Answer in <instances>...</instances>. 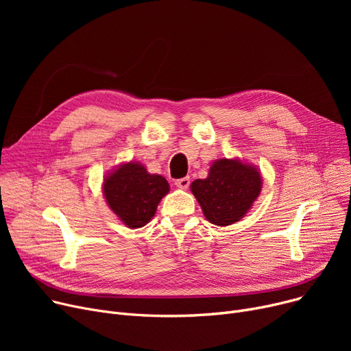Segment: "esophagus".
<instances>
[{"label": "esophagus", "instance_id": "1", "mask_svg": "<svg viewBox=\"0 0 351 351\" xmlns=\"http://www.w3.org/2000/svg\"><path fill=\"white\" fill-rule=\"evenodd\" d=\"M175 185H176L178 188H180V189H188L189 185H191V179H189L188 176L176 179V180H175Z\"/></svg>", "mask_w": 351, "mask_h": 351}]
</instances>
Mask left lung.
<instances>
[{
    "mask_svg": "<svg viewBox=\"0 0 351 351\" xmlns=\"http://www.w3.org/2000/svg\"><path fill=\"white\" fill-rule=\"evenodd\" d=\"M205 217L217 226H229L241 220L252 208L262 189V178L256 168L236 159H219L206 179L191 185Z\"/></svg>",
    "mask_w": 351,
    "mask_h": 351,
    "instance_id": "8db88e82",
    "label": "left lung"
}]
</instances>
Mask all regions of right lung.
<instances>
[{
  "mask_svg": "<svg viewBox=\"0 0 351 351\" xmlns=\"http://www.w3.org/2000/svg\"><path fill=\"white\" fill-rule=\"evenodd\" d=\"M169 183L160 175L147 173L142 165L125 163L104 182L109 208L128 228H142L154 217Z\"/></svg>",
  "mask_w": 351,
  "mask_h": 351,
  "instance_id": "1",
  "label": "right lung"
}]
</instances>
